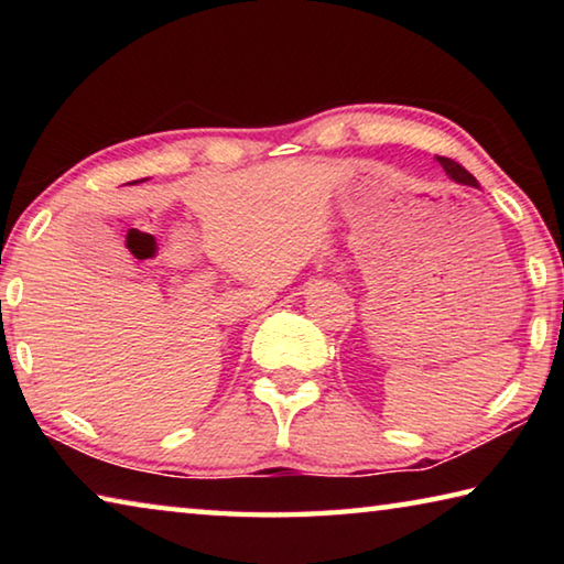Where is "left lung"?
<instances>
[{"mask_svg":"<svg viewBox=\"0 0 564 564\" xmlns=\"http://www.w3.org/2000/svg\"><path fill=\"white\" fill-rule=\"evenodd\" d=\"M437 161H441V166L445 169V174L451 176V178H455L457 184H465V186H475L477 188L475 176L470 174V171H465L460 164H457V161L447 159V156H437Z\"/></svg>","mask_w":564,"mask_h":564,"instance_id":"obj_1","label":"left lung"}]
</instances>
